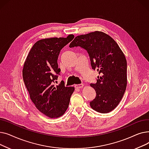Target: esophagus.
I'll list each match as a JSON object with an SVG mask.
<instances>
[{"mask_svg": "<svg viewBox=\"0 0 149 149\" xmlns=\"http://www.w3.org/2000/svg\"><path fill=\"white\" fill-rule=\"evenodd\" d=\"M83 86H84V84H75V86H74V87H75V88H77V89H81V88H82L83 87Z\"/></svg>", "mask_w": 149, "mask_h": 149, "instance_id": "obj_1", "label": "esophagus"}]
</instances>
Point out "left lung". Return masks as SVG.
I'll return each mask as SVG.
<instances>
[{
  "instance_id": "obj_1",
  "label": "left lung",
  "mask_w": 149,
  "mask_h": 149,
  "mask_svg": "<svg viewBox=\"0 0 149 149\" xmlns=\"http://www.w3.org/2000/svg\"><path fill=\"white\" fill-rule=\"evenodd\" d=\"M80 46L88 51L93 69H97V83L91 84L96 97L90 102L92 109L106 113L118 105L127 86V61L118 45L109 35L95 31L77 36L70 48Z\"/></svg>"
}]
</instances>
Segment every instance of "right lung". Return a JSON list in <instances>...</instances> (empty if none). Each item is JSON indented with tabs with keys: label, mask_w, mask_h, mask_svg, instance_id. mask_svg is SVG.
<instances>
[{
	"label": "right lung",
	"mask_w": 149,
	"mask_h": 149,
	"mask_svg": "<svg viewBox=\"0 0 149 149\" xmlns=\"http://www.w3.org/2000/svg\"><path fill=\"white\" fill-rule=\"evenodd\" d=\"M74 37L69 35L37 41L23 65V79L31 100L39 111L51 118L65 113L74 91V87H65L62 83L54 84L60 72L57 63L60 52Z\"/></svg>",
	"instance_id": "1"
}]
</instances>
